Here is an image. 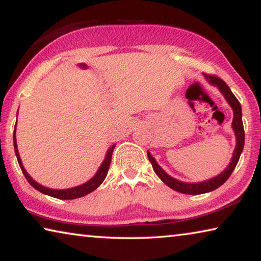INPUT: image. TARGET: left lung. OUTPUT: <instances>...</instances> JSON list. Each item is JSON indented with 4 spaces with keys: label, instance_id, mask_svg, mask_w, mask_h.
<instances>
[{
    "label": "left lung",
    "instance_id": "8db88e82",
    "mask_svg": "<svg viewBox=\"0 0 261 261\" xmlns=\"http://www.w3.org/2000/svg\"><path fill=\"white\" fill-rule=\"evenodd\" d=\"M205 78L211 85L216 86L219 88L221 94L224 96V99L227 100V102L229 103V106H230L233 112L231 127L233 132H235L236 147L233 149L232 158L230 162H229L228 167L222 171V173L211 179L202 180V182H198V183H187V182H182V180H178L174 177H171L170 175H168L166 171L159 166V163L155 161V159L152 156V154L147 151L148 160L151 161L153 170L155 171L158 177L160 178L166 185H168L170 189L185 194L207 193L220 188L221 185H222L229 178V176L231 175L233 169L236 168L237 162L240 160V156L243 152V148H244L245 134H244V126H243V121H242V107H241L240 101L236 99V96L232 94L230 88H229V86L222 81V79H220L218 77L208 76V74H205Z\"/></svg>",
    "mask_w": 261,
    "mask_h": 261
}]
</instances>
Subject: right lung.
Wrapping results in <instances>:
<instances>
[{
  "label": "right lung",
  "instance_id": "add662e5",
  "mask_svg": "<svg viewBox=\"0 0 261 261\" xmlns=\"http://www.w3.org/2000/svg\"><path fill=\"white\" fill-rule=\"evenodd\" d=\"M17 115H18V113H17ZM16 125H17V122H16ZM16 125H15V130H14V147H15V153H16L17 160H18L20 169H21V171H23V174L26 177V179H28V182L31 185H32V187L35 190H38V191H40L43 194H47V196L57 198V199H62V200L77 199V198L84 197V196H86V194L91 193L92 191H94V190L98 189L101 185V183H102L105 180L106 176H107V173H108L110 161H112V155H113L115 145H113V146H110L108 148L107 154H106V156H105V160L102 161V163H101V166L99 167V169H98V171H96V174L93 176V177H92L91 179H88L87 182H85L84 184H81V185H78V187L70 188V189L57 190V189H50V188L43 187V185L39 184L38 182H35V180L29 175L28 171L25 170V168L23 166V162H21L18 148H17Z\"/></svg>",
  "mask_w": 261,
  "mask_h": 261
}]
</instances>
